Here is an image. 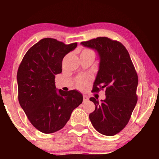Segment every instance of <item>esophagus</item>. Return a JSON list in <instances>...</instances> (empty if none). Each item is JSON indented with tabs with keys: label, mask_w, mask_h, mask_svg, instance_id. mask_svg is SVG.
<instances>
[{
	"label": "esophagus",
	"mask_w": 159,
	"mask_h": 159,
	"mask_svg": "<svg viewBox=\"0 0 159 159\" xmlns=\"http://www.w3.org/2000/svg\"><path fill=\"white\" fill-rule=\"evenodd\" d=\"M88 100V98L87 96H85V95H84L83 96V102H87Z\"/></svg>",
	"instance_id": "34e87169"
}]
</instances>
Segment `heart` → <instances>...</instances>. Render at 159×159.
Returning a JSON list of instances; mask_svg holds the SVG:
<instances>
[{
  "label": "heart",
  "mask_w": 159,
  "mask_h": 159,
  "mask_svg": "<svg viewBox=\"0 0 159 159\" xmlns=\"http://www.w3.org/2000/svg\"><path fill=\"white\" fill-rule=\"evenodd\" d=\"M92 55L95 57V53L89 49H83L80 52V56H89ZM90 79L88 77H80L76 80V85L79 88H83L88 84Z\"/></svg>",
  "instance_id": "1"
}]
</instances>
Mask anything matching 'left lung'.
I'll use <instances>...</instances> for the list:
<instances>
[{
	"instance_id": "1",
	"label": "left lung",
	"mask_w": 159,
	"mask_h": 159,
	"mask_svg": "<svg viewBox=\"0 0 159 159\" xmlns=\"http://www.w3.org/2000/svg\"><path fill=\"white\" fill-rule=\"evenodd\" d=\"M80 44L97 51L99 57L92 91L105 89L104 100L90 98L95 105L90 120L99 133L115 135L128 124L138 102V74L128 50L120 42L98 37Z\"/></svg>"
}]
</instances>
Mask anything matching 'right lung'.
<instances>
[{
  "mask_svg": "<svg viewBox=\"0 0 159 159\" xmlns=\"http://www.w3.org/2000/svg\"><path fill=\"white\" fill-rule=\"evenodd\" d=\"M76 46L77 43L65 45L43 39L26 52L19 66V102L31 124L43 133L61 130L83 102L79 91L58 90L55 83V75L62 71L64 56Z\"/></svg>",
  "mask_w": 159,
  "mask_h": 159,
  "instance_id": "obj_1",
  "label": "right lung"
}]
</instances>
